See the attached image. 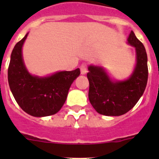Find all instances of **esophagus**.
I'll list each match as a JSON object with an SVG mask.
<instances>
[{"label": "esophagus", "mask_w": 159, "mask_h": 159, "mask_svg": "<svg viewBox=\"0 0 159 159\" xmlns=\"http://www.w3.org/2000/svg\"><path fill=\"white\" fill-rule=\"evenodd\" d=\"M80 72L82 75H84L87 73V65L86 64H83L82 65L80 66Z\"/></svg>", "instance_id": "esophagus-1"}]
</instances>
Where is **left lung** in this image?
<instances>
[{"instance_id":"left-lung-1","label":"left lung","mask_w":159,"mask_h":159,"mask_svg":"<svg viewBox=\"0 0 159 159\" xmlns=\"http://www.w3.org/2000/svg\"><path fill=\"white\" fill-rule=\"evenodd\" d=\"M127 40L135 48L137 55L135 69L128 80L114 82L102 67H88V98L95 110L103 116H119L128 112L139 100L147 87L148 67L145 48L133 31Z\"/></svg>"}]
</instances>
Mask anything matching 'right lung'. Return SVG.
Here are the masks:
<instances>
[{"label": "right lung", "instance_id": "right-lung-1", "mask_svg": "<svg viewBox=\"0 0 159 159\" xmlns=\"http://www.w3.org/2000/svg\"><path fill=\"white\" fill-rule=\"evenodd\" d=\"M27 36L16 43L11 54L8 68L9 88L24 111L35 117L52 116L61 109L80 70L60 71L45 78L30 75L22 59V46Z\"/></svg>", "mask_w": 159, "mask_h": 159}]
</instances>
